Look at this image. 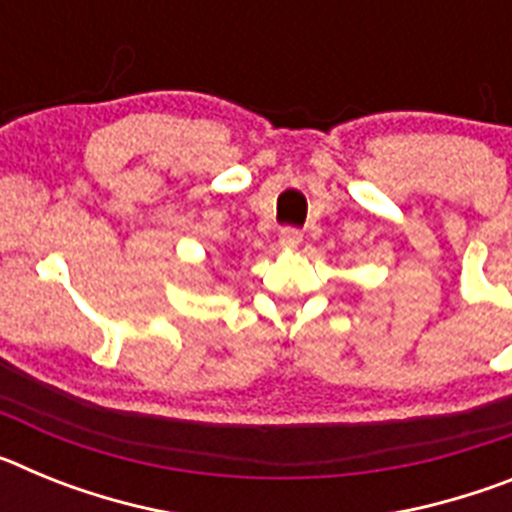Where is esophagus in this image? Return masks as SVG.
<instances>
[{"label": "esophagus", "mask_w": 512, "mask_h": 512, "mask_svg": "<svg viewBox=\"0 0 512 512\" xmlns=\"http://www.w3.org/2000/svg\"><path fill=\"white\" fill-rule=\"evenodd\" d=\"M300 243H302L300 230L284 228L282 233H279V248H284V251H295V248L300 246Z\"/></svg>", "instance_id": "1"}]
</instances>
